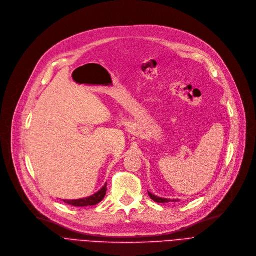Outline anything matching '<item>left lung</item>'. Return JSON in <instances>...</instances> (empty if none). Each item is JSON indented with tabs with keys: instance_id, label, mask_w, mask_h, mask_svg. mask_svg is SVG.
Masks as SVG:
<instances>
[{
	"instance_id": "1",
	"label": "left lung",
	"mask_w": 256,
	"mask_h": 256,
	"mask_svg": "<svg viewBox=\"0 0 256 256\" xmlns=\"http://www.w3.org/2000/svg\"><path fill=\"white\" fill-rule=\"evenodd\" d=\"M148 195H150V197L154 200V201H156V202H158V204H166V202H178V199H166V198H160V197H156V196H154V194H152L150 192H148Z\"/></svg>"
}]
</instances>
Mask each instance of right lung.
<instances>
[{
	"label": "right lung",
	"mask_w": 256,
	"mask_h": 256,
	"mask_svg": "<svg viewBox=\"0 0 256 256\" xmlns=\"http://www.w3.org/2000/svg\"><path fill=\"white\" fill-rule=\"evenodd\" d=\"M106 184H104L102 186V189L100 190L98 193H96L94 195L87 197V198H83V199H76V200H63L65 204H70L74 206H96L98 204H100V201L104 199V197L106 196Z\"/></svg>",
	"instance_id": "add662e5"
}]
</instances>
